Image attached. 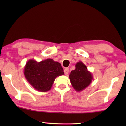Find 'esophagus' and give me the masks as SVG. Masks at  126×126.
<instances>
[{"label":"esophagus","mask_w":126,"mask_h":126,"mask_svg":"<svg viewBox=\"0 0 126 126\" xmlns=\"http://www.w3.org/2000/svg\"><path fill=\"white\" fill-rule=\"evenodd\" d=\"M64 73H65V75H68V73H69V68H66L64 69Z\"/></svg>","instance_id":"obj_1"}]
</instances>
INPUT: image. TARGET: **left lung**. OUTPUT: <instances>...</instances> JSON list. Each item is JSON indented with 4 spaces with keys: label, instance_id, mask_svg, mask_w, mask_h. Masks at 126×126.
Wrapping results in <instances>:
<instances>
[{
    "label": "left lung",
    "instance_id": "obj_1",
    "mask_svg": "<svg viewBox=\"0 0 126 126\" xmlns=\"http://www.w3.org/2000/svg\"><path fill=\"white\" fill-rule=\"evenodd\" d=\"M75 69L72 70L69 77L70 83L77 92L83 91L88 87L93 80L92 73L87 69V67L81 61L75 65Z\"/></svg>",
    "mask_w": 126,
    "mask_h": 126
}]
</instances>
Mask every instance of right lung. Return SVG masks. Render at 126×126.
Wrapping results in <instances>:
<instances>
[{
  "label": "right lung",
  "mask_w": 126,
  "mask_h": 126,
  "mask_svg": "<svg viewBox=\"0 0 126 126\" xmlns=\"http://www.w3.org/2000/svg\"><path fill=\"white\" fill-rule=\"evenodd\" d=\"M24 75L29 84L40 92L50 90L55 79L64 75L61 63L51 58L37 62L30 59L24 67Z\"/></svg>",
  "instance_id": "obj_1"
}]
</instances>
